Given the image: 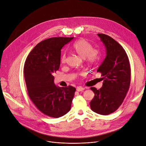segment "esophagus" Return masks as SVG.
I'll return each mask as SVG.
<instances>
[{
    "instance_id": "1",
    "label": "esophagus",
    "mask_w": 146,
    "mask_h": 146,
    "mask_svg": "<svg viewBox=\"0 0 146 146\" xmlns=\"http://www.w3.org/2000/svg\"><path fill=\"white\" fill-rule=\"evenodd\" d=\"M85 90V88H82L81 86H79L76 88V90L78 92H82V91H84Z\"/></svg>"
}]
</instances>
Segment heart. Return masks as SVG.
Returning a JSON list of instances; mask_svg holds the SVG:
<instances>
[{"label": "heart", "instance_id": "obj_1", "mask_svg": "<svg viewBox=\"0 0 146 146\" xmlns=\"http://www.w3.org/2000/svg\"><path fill=\"white\" fill-rule=\"evenodd\" d=\"M72 48L77 53L80 57L85 58L89 64H95L98 61L100 58V53L96 50L93 49V46L86 40L81 39L73 43ZM67 60L66 54L64 53L61 57V62H65Z\"/></svg>", "mask_w": 146, "mask_h": 146}]
</instances>
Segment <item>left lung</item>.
Returning <instances> with one entry per match:
<instances>
[{
    "label": "left lung",
    "mask_w": 146,
    "mask_h": 146,
    "mask_svg": "<svg viewBox=\"0 0 146 146\" xmlns=\"http://www.w3.org/2000/svg\"><path fill=\"white\" fill-rule=\"evenodd\" d=\"M106 48V57L97 72L103 80L99 90L90 88L94 96L90 103L92 110L100 115H108L122 104L131 84V66L122 46L108 35L98 34Z\"/></svg>",
    "instance_id": "1"
}]
</instances>
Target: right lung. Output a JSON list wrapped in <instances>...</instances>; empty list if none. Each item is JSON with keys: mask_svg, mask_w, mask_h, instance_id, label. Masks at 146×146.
<instances>
[{"mask_svg": "<svg viewBox=\"0 0 146 146\" xmlns=\"http://www.w3.org/2000/svg\"><path fill=\"white\" fill-rule=\"evenodd\" d=\"M73 38L45 39L32 50L25 62L24 74L28 96L36 107L48 117H62L71 109L76 89L56 86L53 74L59 69L62 47Z\"/></svg>", "mask_w": 146, "mask_h": 146, "instance_id": "obj_1", "label": "right lung"}]
</instances>
